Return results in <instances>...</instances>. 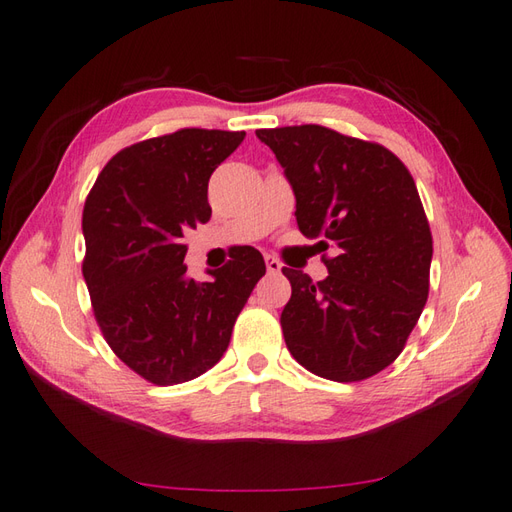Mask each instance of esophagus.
<instances>
[{"label":"esophagus","mask_w":512,"mask_h":512,"mask_svg":"<svg viewBox=\"0 0 512 512\" xmlns=\"http://www.w3.org/2000/svg\"><path fill=\"white\" fill-rule=\"evenodd\" d=\"M265 265H267V271H269V274H280L282 263H280V260H278L276 256L265 254Z\"/></svg>","instance_id":"obj_1"}]
</instances>
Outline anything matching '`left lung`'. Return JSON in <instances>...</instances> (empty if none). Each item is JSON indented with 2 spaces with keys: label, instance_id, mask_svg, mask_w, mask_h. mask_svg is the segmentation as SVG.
Returning <instances> with one entry per match:
<instances>
[{
  "label": "left lung",
  "instance_id": "1",
  "mask_svg": "<svg viewBox=\"0 0 512 512\" xmlns=\"http://www.w3.org/2000/svg\"><path fill=\"white\" fill-rule=\"evenodd\" d=\"M256 135L285 168L300 232L335 252L320 282L282 269L287 348L322 379H370L401 355L429 295L434 241L414 177L385 146L320 124Z\"/></svg>",
  "mask_w": 512,
  "mask_h": 512
}]
</instances>
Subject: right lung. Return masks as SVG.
<instances>
[{"instance_id":"add662e5","label":"right lung","mask_w":512,"mask_h":512,"mask_svg":"<svg viewBox=\"0 0 512 512\" xmlns=\"http://www.w3.org/2000/svg\"><path fill=\"white\" fill-rule=\"evenodd\" d=\"M245 131L179 129L135 142L107 162L83 210V276L109 348L142 379L199 377L230 344L238 313L265 276L241 247L212 282L186 276L188 227L208 223V181Z\"/></svg>"}]
</instances>
